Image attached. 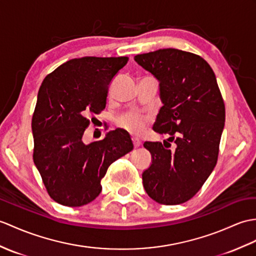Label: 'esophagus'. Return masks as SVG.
Here are the masks:
<instances>
[{"mask_svg":"<svg viewBox=\"0 0 256 256\" xmlns=\"http://www.w3.org/2000/svg\"><path fill=\"white\" fill-rule=\"evenodd\" d=\"M132 140H133V145H134V147H135V148H136V147H140V140L138 138H132Z\"/></svg>","mask_w":256,"mask_h":256,"instance_id":"1","label":"esophagus"}]
</instances>
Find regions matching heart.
Returning a JSON list of instances; mask_svg holds the SVG:
<instances>
[{"mask_svg": "<svg viewBox=\"0 0 256 256\" xmlns=\"http://www.w3.org/2000/svg\"><path fill=\"white\" fill-rule=\"evenodd\" d=\"M147 122L148 116L138 114V112H128L120 118L121 126L135 135H140L144 132Z\"/></svg>", "mask_w": 256, "mask_h": 256, "instance_id": "1", "label": "heart"}]
</instances>
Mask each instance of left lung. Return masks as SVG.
<instances>
[{
    "label": "left lung",
    "instance_id": "8db88e82",
    "mask_svg": "<svg viewBox=\"0 0 256 256\" xmlns=\"http://www.w3.org/2000/svg\"><path fill=\"white\" fill-rule=\"evenodd\" d=\"M134 60L159 82L164 106L152 128L176 145L171 152L164 142H144L152 159L142 174V186L159 204H182L200 191L217 164L226 111L216 76L203 58L172 48Z\"/></svg>",
    "mask_w": 256,
    "mask_h": 256
}]
</instances>
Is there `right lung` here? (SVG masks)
Masks as SVG:
<instances>
[{"label": "right lung", "instance_id": "add662e5", "mask_svg": "<svg viewBox=\"0 0 256 256\" xmlns=\"http://www.w3.org/2000/svg\"><path fill=\"white\" fill-rule=\"evenodd\" d=\"M128 61V56L73 58L48 75L39 88L32 120L34 162L58 204L90 203L101 192L109 166L133 150L122 128L110 130L102 140H82L87 118L106 108L110 82Z\"/></svg>", "mask_w": 256, "mask_h": 256}]
</instances>
